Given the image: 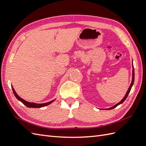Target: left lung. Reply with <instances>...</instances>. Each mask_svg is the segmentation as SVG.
Wrapping results in <instances>:
<instances>
[{
  "label": "left lung",
  "mask_w": 146,
  "mask_h": 146,
  "mask_svg": "<svg viewBox=\"0 0 146 146\" xmlns=\"http://www.w3.org/2000/svg\"><path fill=\"white\" fill-rule=\"evenodd\" d=\"M133 74H132V80H131V84H130V86H129V90H128V91H127V92H126V94H125V96H124V98H123L122 99V100L121 101V102H119L118 103V104H116L115 105H114L113 107H111V108H107V109H105V110H111V109H113V108H116L117 106H118L119 105H120V104H122L123 102L125 101V100L127 99V96H128V95H129V92H130V90H131V87H132V86H133V83H134V80H135V71H134V69H133Z\"/></svg>",
  "instance_id": "1"
}]
</instances>
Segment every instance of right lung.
<instances>
[{
  "instance_id": "obj_1",
  "label": "right lung",
  "mask_w": 146,
  "mask_h": 146,
  "mask_svg": "<svg viewBox=\"0 0 146 146\" xmlns=\"http://www.w3.org/2000/svg\"><path fill=\"white\" fill-rule=\"evenodd\" d=\"M12 90H13V94H15V96L16 98H17V99L19 100V101H21L22 103H23V104H24L26 106V107H27L29 108H41V107H46V106H47V105H50V104H52L53 102L55 100H53L52 101H50V102H47V103H45V104H35V103H33V102H29L26 101V100H24L23 99H22L21 98H20V97L16 94V92L15 91L14 88H13V86H12Z\"/></svg>"
}]
</instances>
